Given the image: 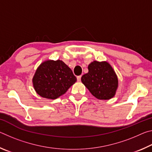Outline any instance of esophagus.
Returning a JSON list of instances; mask_svg holds the SVG:
<instances>
[{"label": "esophagus", "mask_w": 152, "mask_h": 152, "mask_svg": "<svg viewBox=\"0 0 152 152\" xmlns=\"http://www.w3.org/2000/svg\"><path fill=\"white\" fill-rule=\"evenodd\" d=\"M77 80H78V82H80V80H81V76H77Z\"/></svg>", "instance_id": "obj_1"}]
</instances>
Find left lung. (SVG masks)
I'll return each mask as SVG.
<instances>
[{
	"instance_id": "1",
	"label": "left lung",
	"mask_w": 152,
	"mask_h": 152,
	"mask_svg": "<svg viewBox=\"0 0 152 152\" xmlns=\"http://www.w3.org/2000/svg\"><path fill=\"white\" fill-rule=\"evenodd\" d=\"M88 72L81 81L90 92L99 100H109L115 96L119 85L118 78L107 61H93L88 66Z\"/></svg>"
}]
</instances>
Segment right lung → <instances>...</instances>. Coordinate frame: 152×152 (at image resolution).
I'll use <instances>...</instances> for the list:
<instances>
[{"mask_svg":"<svg viewBox=\"0 0 152 152\" xmlns=\"http://www.w3.org/2000/svg\"><path fill=\"white\" fill-rule=\"evenodd\" d=\"M77 79L63 61L48 60L42 62L33 77V86L40 96L56 99L65 94Z\"/></svg>","mask_w":152,"mask_h":152,"instance_id":"1","label":"right lung"}]
</instances>
